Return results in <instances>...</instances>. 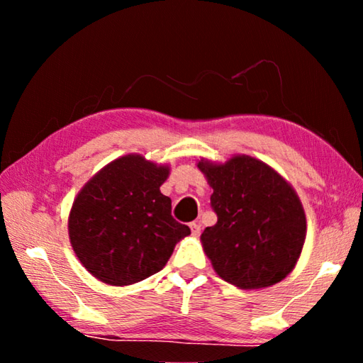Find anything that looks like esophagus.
Masks as SVG:
<instances>
[{"label":"esophagus","mask_w":363,"mask_h":363,"mask_svg":"<svg viewBox=\"0 0 363 363\" xmlns=\"http://www.w3.org/2000/svg\"><path fill=\"white\" fill-rule=\"evenodd\" d=\"M190 230H192L194 237H199L201 233V224L200 223H192V224H190Z\"/></svg>","instance_id":"obj_1"}]
</instances>
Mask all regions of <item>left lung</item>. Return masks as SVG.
Segmentation results:
<instances>
[{"label":"left lung","instance_id":"obj_1","mask_svg":"<svg viewBox=\"0 0 363 363\" xmlns=\"http://www.w3.org/2000/svg\"><path fill=\"white\" fill-rule=\"evenodd\" d=\"M213 187L218 223L201 243L220 279L243 290L279 284L303 250L306 216L290 184L266 163L233 157L225 164L200 162Z\"/></svg>","mask_w":363,"mask_h":363}]
</instances>
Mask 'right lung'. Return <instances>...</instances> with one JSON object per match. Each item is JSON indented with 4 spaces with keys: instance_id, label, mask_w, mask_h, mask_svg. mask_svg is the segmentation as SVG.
<instances>
[{
    "instance_id": "obj_1",
    "label": "right lung",
    "mask_w": 363,
    "mask_h": 363,
    "mask_svg": "<svg viewBox=\"0 0 363 363\" xmlns=\"http://www.w3.org/2000/svg\"><path fill=\"white\" fill-rule=\"evenodd\" d=\"M169 168L126 155L101 169L78 194L69 218L73 251L104 284L123 286L160 272L190 233L160 192Z\"/></svg>"
}]
</instances>
